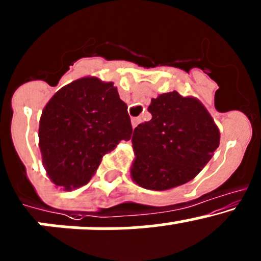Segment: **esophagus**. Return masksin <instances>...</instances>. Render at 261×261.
<instances>
[{
  "label": "esophagus",
  "mask_w": 261,
  "mask_h": 261,
  "mask_svg": "<svg viewBox=\"0 0 261 261\" xmlns=\"http://www.w3.org/2000/svg\"><path fill=\"white\" fill-rule=\"evenodd\" d=\"M140 121H141V119H140V117H133V120H131V125H133V127L135 128L136 126L140 123Z\"/></svg>",
  "instance_id": "esophagus-1"
}]
</instances>
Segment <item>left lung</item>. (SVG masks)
Wrapping results in <instances>:
<instances>
[{
  "mask_svg": "<svg viewBox=\"0 0 261 261\" xmlns=\"http://www.w3.org/2000/svg\"><path fill=\"white\" fill-rule=\"evenodd\" d=\"M151 120L134 130L131 177L149 190L186 184L202 170L220 144V133L195 97L172 91L152 98Z\"/></svg>",
  "mask_w": 261,
  "mask_h": 261,
  "instance_id": "obj_1",
  "label": "left lung"
}]
</instances>
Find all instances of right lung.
Listing matches in <instances>:
<instances>
[{"label": "right lung", "mask_w": 261, "mask_h": 261, "mask_svg": "<svg viewBox=\"0 0 261 261\" xmlns=\"http://www.w3.org/2000/svg\"><path fill=\"white\" fill-rule=\"evenodd\" d=\"M131 135L127 106L114 82L79 79L43 109L38 128L42 164L55 185L72 190L89 182L102 156Z\"/></svg>", "instance_id": "right-lung-1"}]
</instances>
